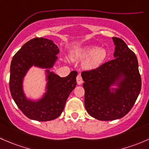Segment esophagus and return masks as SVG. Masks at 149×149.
<instances>
[{
	"instance_id": "obj_1",
	"label": "esophagus",
	"mask_w": 149,
	"mask_h": 149,
	"mask_svg": "<svg viewBox=\"0 0 149 149\" xmlns=\"http://www.w3.org/2000/svg\"><path fill=\"white\" fill-rule=\"evenodd\" d=\"M77 82L78 85H81V84L83 82L82 77V76H81L80 74H78L77 76Z\"/></svg>"
}]
</instances>
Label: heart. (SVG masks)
<instances>
[{
  "label": "heart",
  "instance_id": "b5f03b06",
  "mask_svg": "<svg viewBox=\"0 0 149 149\" xmlns=\"http://www.w3.org/2000/svg\"><path fill=\"white\" fill-rule=\"evenodd\" d=\"M107 51L105 49H99L97 47L90 46L76 50L72 54L73 59H82L87 58L84 63L86 69H95L102 64L106 59Z\"/></svg>",
  "mask_w": 149,
  "mask_h": 149
}]
</instances>
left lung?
<instances>
[{"label":"left lung","mask_w":149,"mask_h":149,"mask_svg":"<svg viewBox=\"0 0 149 149\" xmlns=\"http://www.w3.org/2000/svg\"><path fill=\"white\" fill-rule=\"evenodd\" d=\"M114 59L95 69L82 72L85 106L90 116L100 120H113L128 114L141 89V77L136 54L120 38L113 37ZM120 72L126 76L115 94L109 87Z\"/></svg>","instance_id":"obj_1"}]
</instances>
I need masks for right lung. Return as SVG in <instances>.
I'll return each mask as SVG.
<instances>
[{
    "label": "right lung",
    "mask_w": 149,
    "mask_h": 149,
    "mask_svg": "<svg viewBox=\"0 0 149 149\" xmlns=\"http://www.w3.org/2000/svg\"><path fill=\"white\" fill-rule=\"evenodd\" d=\"M59 52L53 41L34 38L24 44L13 56L9 79L10 94L18 108L29 118L48 121L59 117L67 98L77 85L76 71L71 72L65 77L49 72L48 90L44 97L36 102L26 99L22 91V79L27 70L33 64L42 68H51L57 59L56 55Z\"/></svg>",
    "instance_id": "add662e5"
}]
</instances>
